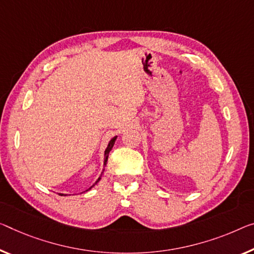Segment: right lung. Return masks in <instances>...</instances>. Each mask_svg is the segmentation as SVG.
<instances>
[{"instance_id": "right-lung-1", "label": "right lung", "mask_w": 254, "mask_h": 254, "mask_svg": "<svg viewBox=\"0 0 254 254\" xmlns=\"http://www.w3.org/2000/svg\"><path fill=\"white\" fill-rule=\"evenodd\" d=\"M117 137H118V136H115V137H112L111 139H110V142H109V144H108V146H107V149H105V151H104V161H103V163H104V167L107 166V161H108V157H109V153H110V151L112 150V147H114V145H115V142H116V139H117ZM103 171H104V169L102 170V173H101V176L97 178V181L94 183V184H93L91 187H89L88 190H91L93 186L94 185H96L97 183L100 182V179H101V177H102V174H103ZM60 195H64V194H60Z\"/></svg>"}]
</instances>
